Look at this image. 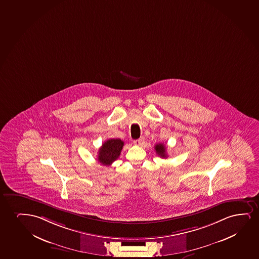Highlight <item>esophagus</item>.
<instances>
[{
    "label": "esophagus",
    "mask_w": 259,
    "mask_h": 259,
    "mask_svg": "<svg viewBox=\"0 0 259 259\" xmlns=\"http://www.w3.org/2000/svg\"><path fill=\"white\" fill-rule=\"evenodd\" d=\"M145 139L143 137H141V138L139 139V140H136V141H134V143L135 145H137V146H141V145L144 143Z\"/></svg>",
    "instance_id": "obj_1"
}]
</instances>
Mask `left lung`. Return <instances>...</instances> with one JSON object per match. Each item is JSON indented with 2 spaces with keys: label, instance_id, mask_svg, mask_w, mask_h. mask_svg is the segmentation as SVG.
<instances>
[{
  "label": "left lung",
  "instance_id": "left-lung-1",
  "mask_svg": "<svg viewBox=\"0 0 259 259\" xmlns=\"http://www.w3.org/2000/svg\"><path fill=\"white\" fill-rule=\"evenodd\" d=\"M155 150L156 151V154L159 156H161V158L167 157V155H166V147L162 143L155 145Z\"/></svg>",
  "mask_w": 259,
  "mask_h": 259
}]
</instances>
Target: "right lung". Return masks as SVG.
<instances>
[{
	"instance_id": "right-lung-1",
	"label": "right lung",
	"mask_w": 259,
	"mask_h": 259,
	"mask_svg": "<svg viewBox=\"0 0 259 259\" xmlns=\"http://www.w3.org/2000/svg\"><path fill=\"white\" fill-rule=\"evenodd\" d=\"M124 147V141L120 139L107 140L102 145L98 151V161L101 164L109 166L118 159Z\"/></svg>"
}]
</instances>
